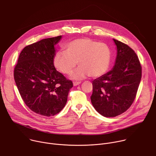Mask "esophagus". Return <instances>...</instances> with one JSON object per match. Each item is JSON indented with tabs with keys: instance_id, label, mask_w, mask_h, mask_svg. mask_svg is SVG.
<instances>
[{
	"instance_id": "esophagus-1",
	"label": "esophagus",
	"mask_w": 156,
	"mask_h": 156,
	"mask_svg": "<svg viewBox=\"0 0 156 156\" xmlns=\"http://www.w3.org/2000/svg\"><path fill=\"white\" fill-rule=\"evenodd\" d=\"M80 83H81V82H74L73 83V86H76L79 85Z\"/></svg>"
}]
</instances>
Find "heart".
Listing matches in <instances>:
<instances>
[{
    "mask_svg": "<svg viewBox=\"0 0 156 156\" xmlns=\"http://www.w3.org/2000/svg\"><path fill=\"white\" fill-rule=\"evenodd\" d=\"M64 51L58 52L54 59L56 69L69 75L75 70L76 62L80 66L72 75L75 80H81L90 76L98 78L107 71L111 51L106 44L90 38H80L66 44Z\"/></svg>",
    "mask_w": 156,
    "mask_h": 156,
    "instance_id": "heart-1",
    "label": "heart"
}]
</instances>
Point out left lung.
Listing matches in <instances>:
<instances>
[{
  "instance_id": "1",
  "label": "left lung",
  "mask_w": 156,
  "mask_h": 156,
  "mask_svg": "<svg viewBox=\"0 0 156 156\" xmlns=\"http://www.w3.org/2000/svg\"><path fill=\"white\" fill-rule=\"evenodd\" d=\"M117 56L112 69L93 81L91 103L97 112L114 117L127 110L134 101L141 78L137 55L126 44L113 39Z\"/></svg>"
}]
</instances>
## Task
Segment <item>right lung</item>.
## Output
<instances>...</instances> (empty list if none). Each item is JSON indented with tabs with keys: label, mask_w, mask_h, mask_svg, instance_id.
Masks as SVG:
<instances>
[{
	"label": "right lung",
	"mask_w": 156,
	"mask_h": 156,
	"mask_svg": "<svg viewBox=\"0 0 156 156\" xmlns=\"http://www.w3.org/2000/svg\"><path fill=\"white\" fill-rule=\"evenodd\" d=\"M62 36L42 39L21 52L14 70V79L26 105L35 113L50 117L65 107L73 87L54 65L55 46Z\"/></svg>",
	"instance_id": "add662e5"
}]
</instances>
